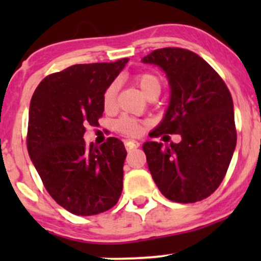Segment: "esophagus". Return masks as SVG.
<instances>
[{"instance_id":"34e87169","label":"esophagus","mask_w":261,"mask_h":261,"mask_svg":"<svg viewBox=\"0 0 261 261\" xmlns=\"http://www.w3.org/2000/svg\"><path fill=\"white\" fill-rule=\"evenodd\" d=\"M125 147L127 151H131V150L139 147V143L135 140H131V139H127V140H125Z\"/></svg>"}]
</instances>
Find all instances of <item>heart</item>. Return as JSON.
<instances>
[{"label": "heart", "mask_w": 261, "mask_h": 261, "mask_svg": "<svg viewBox=\"0 0 261 261\" xmlns=\"http://www.w3.org/2000/svg\"><path fill=\"white\" fill-rule=\"evenodd\" d=\"M136 84L140 88L141 93L150 98V97H158L162 89V82L159 78L152 73H141V74L136 75ZM116 94H117V83H112L107 87L103 94V106L106 110H111L115 105ZM118 130L126 135L136 136L141 134V131L145 127V123L136 121L130 117H122L117 121L116 123Z\"/></svg>", "instance_id": "1"}]
</instances>
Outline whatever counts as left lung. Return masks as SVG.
I'll return each instance as SVG.
<instances>
[{
  "label": "left lung",
  "instance_id": "obj_1",
  "mask_svg": "<svg viewBox=\"0 0 261 261\" xmlns=\"http://www.w3.org/2000/svg\"><path fill=\"white\" fill-rule=\"evenodd\" d=\"M159 67L170 88L169 105L151 136L179 134L180 143L146 141L147 167L164 197L194 203L211 196L228 169L236 147L233 102L206 60L180 48H164L141 59Z\"/></svg>",
  "mask_w": 261,
  "mask_h": 261
}]
</instances>
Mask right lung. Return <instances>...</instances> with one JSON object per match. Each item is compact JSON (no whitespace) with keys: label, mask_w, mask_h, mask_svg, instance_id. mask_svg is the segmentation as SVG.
<instances>
[{"label":"right lung","mask_w":261,"mask_h":261,"mask_svg":"<svg viewBox=\"0 0 261 261\" xmlns=\"http://www.w3.org/2000/svg\"><path fill=\"white\" fill-rule=\"evenodd\" d=\"M128 59L77 64L44 78L29 110L28 150L46 191L73 215L92 216L117 203L126 149L117 138L87 145L86 126L98 125L103 94Z\"/></svg>","instance_id":"obj_1"}]
</instances>
